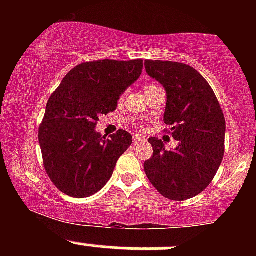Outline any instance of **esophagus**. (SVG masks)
Returning a JSON list of instances; mask_svg holds the SVG:
<instances>
[{"label":"esophagus","mask_w":256,"mask_h":256,"mask_svg":"<svg viewBox=\"0 0 256 256\" xmlns=\"http://www.w3.org/2000/svg\"><path fill=\"white\" fill-rule=\"evenodd\" d=\"M134 142L138 144L140 142H146V138L144 137H140V136H134Z\"/></svg>","instance_id":"obj_1"}]
</instances>
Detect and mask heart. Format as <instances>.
<instances>
[{
    "label": "heart",
    "instance_id": "1",
    "mask_svg": "<svg viewBox=\"0 0 256 256\" xmlns=\"http://www.w3.org/2000/svg\"><path fill=\"white\" fill-rule=\"evenodd\" d=\"M154 86H156V85H148V86L146 88V91L149 90V89H152V88H154Z\"/></svg>",
    "mask_w": 256,
    "mask_h": 256
}]
</instances>
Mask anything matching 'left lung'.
<instances>
[{
  "instance_id": "obj_1",
  "label": "left lung",
  "mask_w": 256,
  "mask_h": 256,
  "mask_svg": "<svg viewBox=\"0 0 256 256\" xmlns=\"http://www.w3.org/2000/svg\"><path fill=\"white\" fill-rule=\"evenodd\" d=\"M144 66L166 90L164 122L178 140L177 148L168 150L161 140L149 138L154 154L144 162L146 174L165 198L189 200L210 184L224 158V114L210 85L194 67L160 60H146Z\"/></svg>"
}]
</instances>
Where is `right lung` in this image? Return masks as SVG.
Instances as JSON below:
<instances>
[{"label": "right lung", "instance_id": "add662e5", "mask_svg": "<svg viewBox=\"0 0 256 256\" xmlns=\"http://www.w3.org/2000/svg\"><path fill=\"white\" fill-rule=\"evenodd\" d=\"M143 60H101L76 66L46 104L38 140L49 178L72 198L94 195L107 184L128 150V131L102 137L98 116L116 110L120 96L140 78Z\"/></svg>", "mask_w": 256, "mask_h": 256}]
</instances>
